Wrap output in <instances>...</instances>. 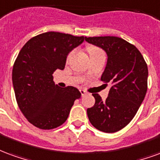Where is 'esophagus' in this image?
Segmentation results:
<instances>
[{"instance_id": "obj_1", "label": "esophagus", "mask_w": 160, "mask_h": 160, "mask_svg": "<svg viewBox=\"0 0 160 160\" xmlns=\"http://www.w3.org/2000/svg\"><path fill=\"white\" fill-rule=\"evenodd\" d=\"M80 93H81L82 95H84V94H87V92L85 91L84 89H82V88H81V89H80Z\"/></svg>"}]
</instances>
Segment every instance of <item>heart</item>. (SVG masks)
Here are the masks:
<instances>
[{
	"label": "heart",
	"instance_id": "heart-1",
	"mask_svg": "<svg viewBox=\"0 0 160 160\" xmlns=\"http://www.w3.org/2000/svg\"><path fill=\"white\" fill-rule=\"evenodd\" d=\"M88 53H89V54L92 53H94V52H97V51H99V50H101V49H99L98 48H96V47H89L88 48ZM71 56V54H69L68 57H70Z\"/></svg>",
	"mask_w": 160,
	"mask_h": 160
}]
</instances>
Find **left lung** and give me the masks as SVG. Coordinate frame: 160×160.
<instances>
[{
	"label": "left lung",
	"mask_w": 160,
	"mask_h": 160,
	"mask_svg": "<svg viewBox=\"0 0 160 160\" xmlns=\"http://www.w3.org/2000/svg\"><path fill=\"white\" fill-rule=\"evenodd\" d=\"M85 41L107 53V66L101 79L111 84L106 101L93 94L95 103L87 109L88 119L101 131L117 132L133 119L145 98L147 63L136 47L119 37H85Z\"/></svg>",
	"instance_id": "8db88e82"
}]
</instances>
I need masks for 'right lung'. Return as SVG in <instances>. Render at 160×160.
I'll list each match as a JSON object with an SVG mask.
<instances>
[{
  "mask_svg": "<svg viewBox=\"0 0 160 160\" xmlns=\"http://www.w3.org/2000/svg\"><path fill=\"white\" fill-rule=\"evenodd\" d=\"M83 41L84 37L49 31L32 37L20 50L12 79L18 107L34 126H60L74 101L81 97L75 87L60 88L55 84L53 73L65 68L68 53Z\"/></svg>",
  "mask_w": 160,
  "mask_h": 160,
  "instance_id": "obj_1",
  "label": "right lung"
}]
</instances>
